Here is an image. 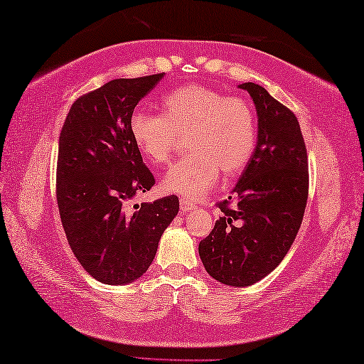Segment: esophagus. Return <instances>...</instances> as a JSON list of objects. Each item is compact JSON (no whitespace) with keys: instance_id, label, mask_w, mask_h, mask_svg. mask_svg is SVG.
Segmentation results:
<instances>
[{"instance_id":"1","label":"esophagus","mask_w":364,"mask_h":364,"mask_svg":"<svg viewBox=\"0 0 364 364\" xmlns=\"http://www.w3.org/2000/svg\"><path fill=\"white\" fill-rule=\"evenodd\" d=\"M179 207H181V212H190V210H193L195 209V204L193 203H190L188 199H181L179 201Z\"/></svg>"}]
</instances>
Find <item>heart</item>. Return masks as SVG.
Masks as SVG:
<instances>
[{
    "mask_svg": "<svg viewBox=\"0 0 364 364\" xmlns=\"http://www.w3.org/2000/svg\"><path fill=\"white\" fill-rule=\"evenodd\" d=\"M163 114L136 108L129 133L136 149L155 166L171 160L187 136V157L169 169L161 187L188 199H199L217 183L220 171L232 177L243 171L256 147V117L240 97L217 89L187 85L161 100Z\"/></svg>",
    "mask_w": 364,
    "mask_h": 364,
    "instance_id": "b5f03b06",
    "label": "heart"
}]
</instances>
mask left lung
Returning a JSON list of instances; mask_svg holds the SVG:
<instances>
[{
    "instance_id": "1",
    "label": "left lung",
    "mask_w": 364,
    "mask_h": 364,
    "mask_svg": "<svg viewBox=\"0 0 364 364\" xmlns=\"http://www.w3.org/2000/svg\"><path fill=\"white\" fill-rule=\"evenodd\" d=\"M257 109V144L212 232L199 242L209 275L251 286L275 270L299 232L309 190L308 152L300 124L262 86L243 83ZM236 204L232 206V203Z\"/></svg>"
}]
</instances>
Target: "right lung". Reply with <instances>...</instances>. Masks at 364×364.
<instances>
[{"mask_svg": "<svg viewBox=\"0 0 364 364\" xmlns=\"http://www.w3.org/2000/svg\"><path fill=\"white\" fill-rule=\"evenodd\" d=\"M163 73L117 78L78 97L59 135L56 199L68 242L100 283L127 284L149 269L176 195L130 205L155 183L133 144L129 117Z\"/></svg>", "mask_w": 364, "mask_h": 364, "instance_id": "obj_1", "label": "right lung"}]
</instances>
